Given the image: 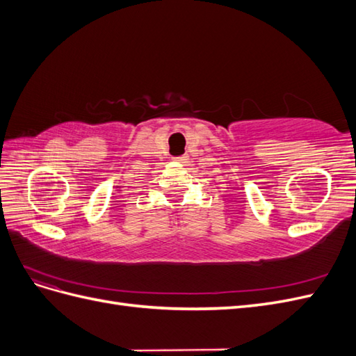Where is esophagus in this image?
Listing matches in <instances>:
<instances>
[{
	"label": "esophagus",
	"mask_w": 356,
	"mask_h": 356,
	"mask_svg": "<svg viewBox=\"0 0 356 356\" xmlns=\"http://www.w3.org/2000/svg\"><path fill=\"white\" fill-rule=\"evenodd\" d=\"M174 160H177V161H182V160H186V157H184V156H181V157H175Z\"/></svg>",
	"instance_id": "34e87169"
}]
</instances>
